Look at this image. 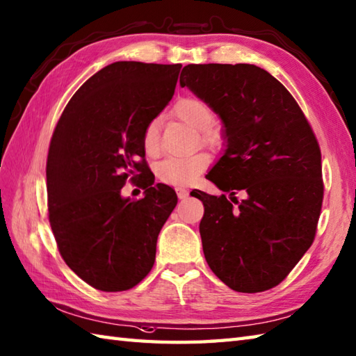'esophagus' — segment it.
I'll use <instances>...</instances> for the list:
<instances>
[{
    "instance_id": "1",
    "label": "esophagus",
    "mask_w": 356,
    "mask_h": 356,
    "mask_svg": "<svg viewBox=\"0 0 356 356\" xmlns=\"http://www.w3.org/2000/svg\"><path fill=\"white\" fill-rule=\"evenodd\" d=\"M188 195H190V193H188V190H184V188H177V197L180 200H185Z\"/></svg>"
}]
</instances>
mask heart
Returning <instances> with one entry per match:
<instances>
[{"mask_svg": "<svg viewBox=\"0 0 356 356\" xmlns=\"http://www.w3.org/2000/svg\"><path fill=\"white\" fill-rule=\"evenodd\" d=\"M174 116L184 124L199 130V138L205 145L218 149L225 145L226 133L222 124L214 120V111L197 96H184L174 104ZM143 148L148 154L159 149V127L157 120H151L142 133ZM209 166V157L205 153H195L182 157H168L157 163L156 174L161 182L166 185H188Z\"/></svg>", "mask_w": 356, "mask_h": 356, "instance_id": "1", "label": "heart"}]
</instances>
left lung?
<instances>
[{"mask_svg":"<svg viewBox=\"0 0 356 356\" xmlns=\"http://www.w3.org/2000/svg\"><path fill=\"white\" fill-rule=\"evenodd\" d=\"M180 86L222 118L228 139L207 176L225 194L191 191L205 208L208 266L237 292L272 289L315 240L324 184L312 127L282 82L252 64H190Z\"/></svg>","mask_w":356,"mask_h":356,"instance_id":"obj_1","label":"left lung"}]
</instances>
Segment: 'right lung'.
<instances>
[{
    "label": "right lung",
    "mask_w": 356,
    "mask_h": 356,
    "mask_svg": "<svg viewBox=\"0 0 356 356\" xmlns=\"http://www.w3.org/2000/svg\"><path fill=\"white\" fill-rule=\"evenodd\" d=\"M182 64L119 61L79 87L53 131L47 156L49 222L58 251L97 291H128L148 275L159 232L177 205L154 184L143 128L171 101ZM127 181L139 201L122 200Z\"/></svg>",
    "instance_id": "add662e5"
}]
</instances>
